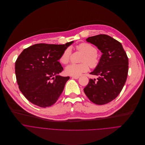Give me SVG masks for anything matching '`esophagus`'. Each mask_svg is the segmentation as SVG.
<instances>
[{
	"label": "esophagus",
	"instance_id": "1",
	"mask_svg": "<svg viewBox=\"0 0 145 145\" xmlns=\"http://www.w3.org/2000/svg\"><path fill=\"white\" fill-rule=\"evenodd\" d=\"M71 77H72V78H73V79L77 80V79L79 78L80 76H71Z\"/></svg>",
	"mask_w": 145,
	"mask_h": 145
}]
</instances>
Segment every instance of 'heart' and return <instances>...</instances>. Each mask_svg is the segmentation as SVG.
Returning <instances> with one entry per match:
<instances>
[{
    "mask_svg": "<svg viewBox=\"0 0 145 145\" xmlns=\"http://www.w3.org/2000/svg\"><path fill=\"white\" fill-rule=\"evenodd\" d=\"M76 48L84 54L82 57V61L80 64L71 63L67 65L65 68L67 74L72 76H78L81 74L88 71L89 69V65L94 68L98 64L99 59L97 48L90 44L83 42L76 46ZM70 50L67 48L62 53L59 58V61L63 64H66L70 60Z\"/></svg>",
    "mask_w": 145,
    "mask_h": 145,
    "instance_id": "1",
    "label": "heart"
}]
</instances>
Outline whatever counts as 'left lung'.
I'll return each mask as SVG.
<instances>
[{
    "instance_id": "left-lung-1",
    "label": "left lung",
    "mask_w": 145,
    "mask_h": 145,
    "mask_svg": "<svg viewBox=\"0 0 145 145\" xmlns=\"http://www.w3.org/2000/svg\"><path fill=\"white\" fill-rule=\"evenodd\" d=\"M86 41L97 47L103 54L95 70L90 72L98 78H90L84 91L93 103L106 104L115 99L124 86L128 58L121 42L109 36L99 35Z\"/></svg>"
}]
</instances>
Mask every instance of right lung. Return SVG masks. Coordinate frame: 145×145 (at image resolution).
Listing matches in <instances>:
<instances>
[{"mask_svg":"<svg viewBox=\"0 0 145 145\" xmlns=\"http://www.w3.org/2000/svg\"><path fill=\"white\" fill-rule=\"evenodd\" d=\"M73 42L65 44H36L25 48L17 58V82L30 103L42 108L56 103L70 79V76L59 75L63 68L58 60Z\"/></svg>","mask_w":145,"mask_h":145,"instance_id":"add662e5","label":"right lung"}]
</instances>
